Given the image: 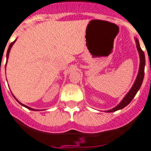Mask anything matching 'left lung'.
<instances>
[{"instance_id": "obj_1", "label": "left lung", "mask_w": 151, "mask_h": 151, "mask_svg": "<svg viewBox=\"0 0 151 151\" xmlns=\"http://www.w3.org/2000/svg\"><path fill=\"white\" fill-rule=\"evenodd\" d=\"M135 42L136 45H137V51H138L139 56H140V67H139V70L138 74H137V78H136L134 83L133 86L131 88V90H129L128 93L125 95L124 98H123L122 100L121 101V103H119L118 106L115 107V108L112 109H109L108 111H106L107 112H115V111H117V110L122 109L124 108L127 105H128L131 103V101L133 99V98L135 96L136 93H137V91L139 90V89L141 88V86L142 84L143 80H144V77H145V53L142 51V49L141 48L140 46V44H139L138 39L135 38Z\"/></svg>"}]
</instances>
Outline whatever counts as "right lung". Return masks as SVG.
Instances as JSON below:
<instances>
[{
	"instance_id": "1",
	"label": "right lung",
	"mask_w": 151,
	"mask_h": 151,
	"mask_svg": "<svg viewBox=\"0 0 151 151\" xmlns=\"http://www.w3.org/2000/svg\"><path fill=\"white\" fill-rule=\"evenodd\" d=\"M16 40H17V39H16ZM16 40L15 41H14L13 42H11L10 44V45H9V48H8V49H7V52H6V61H7V59H8V57H9V53H10V48H12V46H13V45L14 44V42H16ZM15 98V97H14ZM16 99V98H15ZM18 101V100H17ZM18 103H20L21 105H22V106H24V107H26V108H27V109H30V110H34V111H36V109H32V108H30V107H29V106H26V105H23V104H22V103H19V101H18ZM38 111V110H37Z\"/></svg>"
}]
</instances>
